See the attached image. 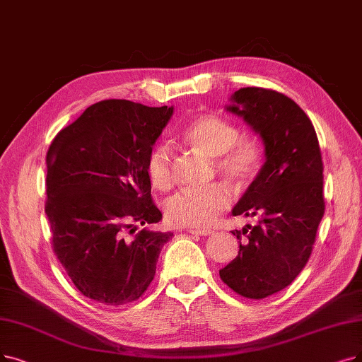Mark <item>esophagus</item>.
<instances>
[{"mask_svg":"<svg viewBox=\"0 0 362 362\" xmlns=\"http://www.w3.org/2000/svg\"><path fill=\"white\" fill-rule=\"evenodd\" d=\"M189 233H192V235H196V236H202V238H205V236H211V235H212V230L190 228V230H189Z\"/></svg>","mask_w":362,"mask_h":362,"instance_id":"34e87169","label":"esophagus"}]
</instances>
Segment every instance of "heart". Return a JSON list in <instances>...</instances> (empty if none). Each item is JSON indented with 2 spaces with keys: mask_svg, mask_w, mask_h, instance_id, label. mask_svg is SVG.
<instances>
[{
  "mask_svg": "<svg viewBox=\"0 0 362 362\" xmlns=\"http://www.w3.org/2000/svg\"><path fill=\"white\" fill-rule=\"evenodd\" d=\"M239 127L220 115H202L187 124L180 138L214 158V168L226 180L235 184L250 182L262 163V150L252 138H239ZM148 181L157 190H168L172 185V153L158 144L146 162ZM231 202L230 190L223 184H214L200 190L180 192L165 202V216L172 226L205 228L212 226Z\"/></svg>",
  "mask_w": 362,
  "mask_h": 362,
  "instance_id": "heart-1",
  "label": "heart"
}]
</instances>
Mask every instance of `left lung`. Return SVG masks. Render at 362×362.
<instances>
[{
  "instance_id": "obj_1",
  "label": "left lung",
  "mask_w": 362,
  "mask_h": 362,
  "mask_svg": "<svg viewBox=\"0 0 362 362\" xmlns=\"http://www.w3.org/2000/svg\"><path fill=\"white\" fill-rule=\"evenodd\" d=\"M227 111L242 117L264 144V165L231 211L257 216L233 230L239 254L221 281L247 298H266L290 285L312 254L324 211V165L310 119L276 90L243 88Z\"/></svg>"
}]
</instances>
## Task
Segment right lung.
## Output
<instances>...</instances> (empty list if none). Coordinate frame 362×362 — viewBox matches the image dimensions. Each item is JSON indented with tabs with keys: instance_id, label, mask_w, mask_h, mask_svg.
Wrapping results in <instances>:
<instances>
[{
	"instance_id": "add662e5",
	"label": "right lung",
	"mask_w": 362,
	"mask_h": 362,
	"mask_svg": "<svg viewBox=\"0 0 362 362\" xmlns=\"http://www.w3.org/2000/svg\"><path fill=\"white\" fill-rule=\"evenodd\" d=\"M172 112L173 107L100 100L62 129L47 151L52 248L77 290L103 305L122 306L146 293L173 236L148 228L162 212L146 172Z\"/></svg>"
}]
</instances>
